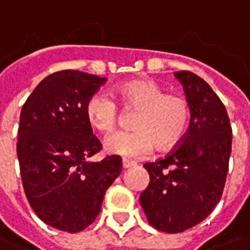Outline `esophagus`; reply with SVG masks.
<instances>
[{"instance_id": "obj_1", "label": "esophagus", "mask_w": 250, "mask_h": 250, "mask_svg": "<svg viewBox=\"0 0 250 250\" xmlns=\"http://www.w3.org/2000/svg\"><path fill=\"white\" fill-rule=\"evenodd\" d=\"M122 164H123V169H128V167H132L133 165H135V163H132V161H128V160H123V161H122Z\"/></svg>"}]
</instances>
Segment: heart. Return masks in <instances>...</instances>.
Here are the masks:
<instances>
[{"label":"heart","mask_w":250,"mask_h":250,"mask_svg":"<svg viewBox=\"0 0 250 250\" xmlns=\"http://www.w3.org/2000/svg\"><path fill=\"white\" fill-rule=\"evenodd\" d=\"M112 97L125 108H139L132 131H123L106 140L108 153L136 159L157 146L160 150L176 146L184 138L190 122V104L182 95L167 93L153 80L136 79L112 89ZM85 117L98 132L117 128L119 108L104 93H94L85 104Z\"/></svg>","instance_id":"b5f03b06"}]
</instances>
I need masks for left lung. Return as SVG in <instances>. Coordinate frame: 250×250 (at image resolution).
I'll return each mask as SVG.
<instances>
[{"mask_svg":"<svg viewBox=\"0 0 250 250\" xmlns=\"http://www.w3.org/2000/svg\"><path fill=\"white\" fill-rule=\"evenodd\" d=\"M174 76L190 104V125L165 159L144 164L149 185L140 195L150 226L167 233L186 231L212 212L222 198L232 146L229 118L211 86L188 70Z\"/></svg>","mask_w":250,"mask_h":250,"instance_id":"1","label":"left lung"}]
</instances>
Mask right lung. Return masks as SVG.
<instances>
[{
	"label": "right lung",
	"mask_w": 250,
	"mask_h": 250,
	"mask_svg": "<svg viewBox=\"0 0 250 250\" xmlns=\"http://www.w3.org/2000/svg\"><path fill=\"white\" fill-rule=\"evenodd\" d=\"M106 80L72 69L49 74L21 111L17 155L24 194L38 218L60 231L76 233L90 226L122 171L119 156L89 161L102 144L85 104Z\"/></svg>",
	"instance_id": "obj_1"
}]
</instances>
